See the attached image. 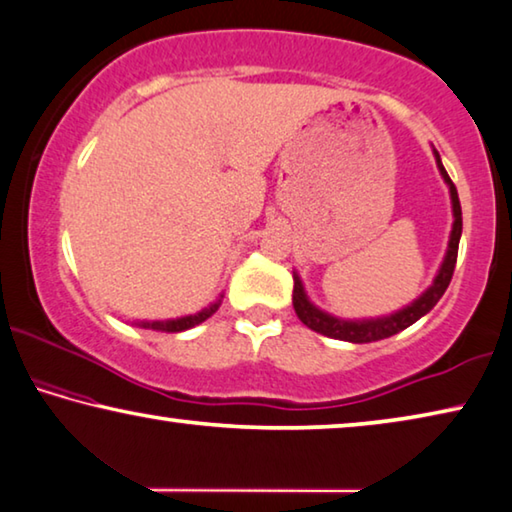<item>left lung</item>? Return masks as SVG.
I'll list each match as a JSON object with an SVG mask.
<instances>
[{
	"mask_svg": "<svg viewBox=\"0 0 512 512\" xmlns=\"http://www.w3.org/2000/svg\"><path fill=\"white\" fill-rule=\"evenodd\" d=\"M434 156H437V163H439V170H441V177L448 183V188H451V200H453V216H455V223H453V232H451V243H448V253L444 264H441V271L439 276L434 278L432 287L427 289V292L421 296V299H416L407 308L395 312L391 317H381V319H368V322H345V319H338V317H331L322 312L319 308H315L308 301V296L303 292V285L299 276L294 273V294H292V303H294V310L296 315H299L301 322L308 326V329L322 333V335H329V338L335 340H347V342H375V340H384V338H391V335L400 333L411 326L414 322H418L423 315H427L434 305L439 303L441 296L451 285V278H453V271H455V262H457V248H460V236H462V207H460V197H457V188L455 183L448 177V172L444 170V165H441L439 154L434 151Z\"/></svg>",
	"mask_w": 512,
	"mask_h": 512,
	"instance_id": "1",
	"label": "left lung"
}]
</instances>
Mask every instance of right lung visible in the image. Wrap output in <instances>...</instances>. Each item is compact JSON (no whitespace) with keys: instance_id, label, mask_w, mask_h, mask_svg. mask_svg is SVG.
Here are the masks:
<instances>
[{"instance_id":"add662e5","label":"right lung","mask_w":512,"mask_h":512,"mask_svg":"<svg viewBox=\"0 0 512 512\" xmlns=\"http://www.w3.org/2000/svg\"><path fill=\"white\" fill-rule=\"evenodd\" d=\"M220 301H216L213 305H209L207 310L197 312V315H188V317H181V319H170V322H142L144 329H154V331H167V333H179V331H186V329H193V326L202 324L204 319H209L213 312L218 310Z\"/></svg>"}]
</instances>
